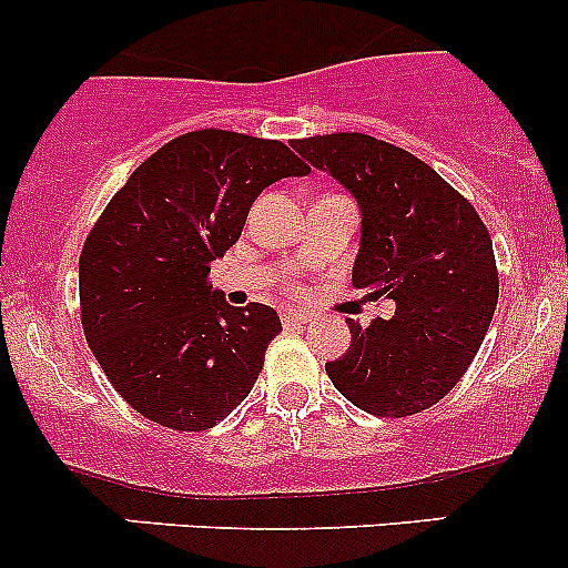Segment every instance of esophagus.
<instances>
[{
  "label": "esophagus",
  "instance_id": "1",
  "mask_svg": "<svg viewBox=\"0 0 568 568\" xmlns=\"http://www.w3.org/2000/svg\"><path fill=\"white\" fill-rule=\"evenodd\" d=\"M283 321L285 324H307L311 316H307V313H300V311H283Z\"/></svg>",
  "mask_w": 568,
  "mask_h": 568
}]
</instances>
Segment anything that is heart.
Wrapping results in <instances>:
<instances>
[{"instance_id":"obj_1","label":"heart","mask_w":568,"mask_h":568,"mask_svg":"<svg viewBox=\"0 0 568 568\" xmlns=\"http://www.w3.org/2000/svg\"><path fill=\"white\" fill-rule=\"evenodd\" d=\"M288 291H291V294H302V285L300 283H288Z\"/></svg>"}]
</instances>
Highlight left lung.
Returning a JSON list of instances; mask_svg holds the SVG:
<instances>
[{"mask_svg": "<svg viewBox=\"0 0 568 568\" xmlns=\"http://www.w3.org/2000/svg\"><path fill=\"white\" fill-rule=\"evenodd\" d=\"M291 148L357 197L354 288L395 302L387 321L348 318L352 346L326 374L368 415H417L459 385L495 316L500 277L489 231L464 194L404 148L357 131Z\"/></svg>", "mask_w": 568, "mask_h": 568, "instance_id": "left-lung-1", "label": "left lung"}]
</instances>
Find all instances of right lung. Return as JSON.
Here are the masks:
<instances>
[{"label":"right lung","mask_w":568,"mask_h":568,"mask_svg":"<svg viewBox=\"0 0 568 568\" xmlns=\"http://www.w3.org/2000/svg\"><path fill=\"white\" fill-rule=\"evenodd\" d=\"M307 173L280 140L200 129L159 148L109 200L79 255V316L142 417L205 432L247 398L283 324L261 302L211 301V263L239 242L268 183Z\"/></svg>","instance_id":"1"}]
</instances>
